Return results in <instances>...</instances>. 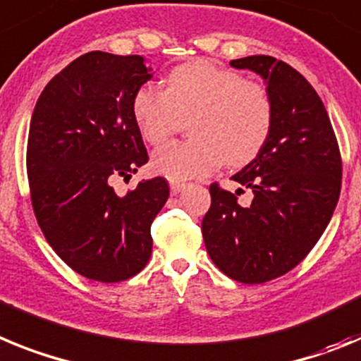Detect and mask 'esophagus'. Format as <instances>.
<instances>
[{
  "mask_svg": "<svg viewBox=\"0 0 361 361\" xmlns=\"http://www.w3.org/2000/svg\"><path fill=\"white\" fill-rule=\"evenodd\" d=\"M189 185L187 183H181V181H171V192L172 194H180L187 189Z\"/></svg>",
  "mask_w": 361,
  "mask_h": 361,
  "instance_id": "1",
  "label": "esophagus"
}]
</instances>
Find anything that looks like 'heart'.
I'll list each match as a JSON object with an SVG mask.
<instances>
[{"mask_svg":"<svg viewBox=\"0 0 361 361\" xmlns=\"http://www.w3.org/2000/svg\"><path fill=\"white\" fill-rule=\"evenodd\" d=\"M137 130L159 145L189 118V142L167 143L152 154L154 172L172 181L211 174L221 163L240 167L262 152L274 125V105L262 83L231 68L194 59L165 78V89L142 85L133 98Z\"/></svg>","mask_w":361,"mask_h":361,"instance_id":"b5f03b06","label":"heart"}]
</instances>
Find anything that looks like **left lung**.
Listing matches in <instances>:
<instances>
[{
	"label": "left lung",
	"mask_w": 361,
	"mask_h": 361,
	"mask_svg": "<svg viewBox=\"0 0 361 361\" xmlns=\"http://www.w3.org/2000/svg\"><path fill=\"white\" fill-rule=\"evenodd\" d=\"M231 67L265 80L274 125L262 152L233 176L252 190V203L241 207L212 183L202 233L224 274L265 283L296 267L324 234L340 198L341 156L324 103L300 72L272 56L233 59Z\"/></svg>",
	"instance_id": "8db88e82"
}]
</instances>
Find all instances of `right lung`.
Listing matches in <instances>:
<instances>
[{
  "instance_id": "add662e5",
  "label": "right lung",
  "mask_w": 361,
  "mask_h": 361,
  "mask_svg": "<svg viewBox=\"0 0 361 361\" xmlns=\"http://www.w3.org/2000/svg\"><path fill=\"white\" fill-rule=\"evenodd\" d=\"M150 78L142 56L92 50L56 74L34 106L27 143L34 214L56 255L89 280H128L152 252L150 225L169 183L143 180L125 196L111 185L149 161L133 98Z\"/></svg>"
}]
</instances>
